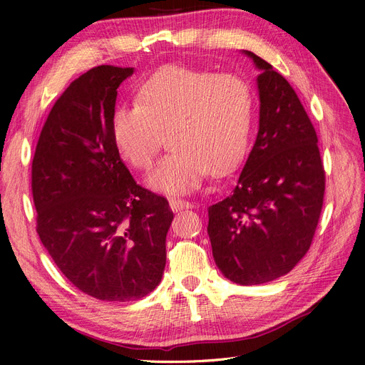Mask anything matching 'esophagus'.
Masks as SVG:
<instances>
[{
    "mask_svg": "<svg viewBox=\"0 0 365 365\" xmlns=\"http://www.w3.org/2000/svg\"><path fill=\"white\" fill-rule=\"evenodd\" d=\"M169 205H170V208L173 210V212H181V210L189 208L190 202L182 201V200H176V197H172V200L169 201Z\"/></svg>",
    "mask_w": 365,
    "mask_h": 365,
    "instance_id": "esophagus-1",
    "label": "esophagus"
}]
</instances>
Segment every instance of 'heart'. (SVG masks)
Wrapping results in <instances>:
<instances>
[{"instance_id": "1", "label": "heart", "mask_w": 365, "mask_h": 365, "mask_svg": "<svg viewBox=\"0 0 365 365\" xmlns=\"http://www.w3.org/2000/svg\"><path fill=\"white\" fill-rule=\"evenodd\" d=\"M254 96L237 74L169 65L137 91L135 105L111 114V137L130 168L148 170L165 135L169 150L149 175L168 195L197 190L208 172L225 175L244 161L252 130Z\"/></svg>"}]
</instances>
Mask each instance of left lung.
<instances>
[{"label":"left lung","mask_w":365,"mask_h":365,"mask_svg":"<svg viewBox=\"0 0 365 365\" xmlns=\"http://www.w3.org/2000/svg\"><path fill=\"white\" fill-rule=\"evenodd\" d=\"M256 68L259 132L231 192L208 207V237L224 277L262 284L288 274L311 247L324 197L317 132L289 82Z\"/></svg>","instance_id":"8db88e82"}]
</instances>
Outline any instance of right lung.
<instances>
[{
    "instance_id": "right-lung-1",
    "label": "right lung",
    "mask_w": 365,
    "mask_h": 365,
    "mask_svg": "<svg viewBox=\"0 0 365 365\" xmlns=\"http://www.w3.org/2000/svg\"><path fill=\"white\" fill-rule=\"evenodd\" d=\"M134 68L101 65L70 83L42 128L31 164L38 235L77 289L134 302L165 267L168 200L140 187L111 137L117 88Z\"/></svg>"
}]
</instances>
